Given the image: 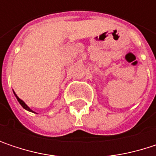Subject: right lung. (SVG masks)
Here are the masks:
<instances>
[{"label": "right lung", "instance_id": "right-lung-1", "mask_svg": "<svg viewBox=\"0 0 156 156\" xmlns=\"http://www.w3.org/2000/svg\"><path fill=\"white\" fill-rule=\"evenodd\" d=\"M13 93H14V95H15V97H16V98H17V100L19 101V103H20V104L21 105V107H22L23 108L26 109V110H28V111H30V112H33V113H35L34 111H32L31 109L30 108H29V107H28V106H27V105H26V104H25V103H24V102H23V101H22V100H21L20 98H18V96L16 95L15 92H13Z\"/></svg>", "mask_w": 156, "mask_h": 156}]
</instances>
